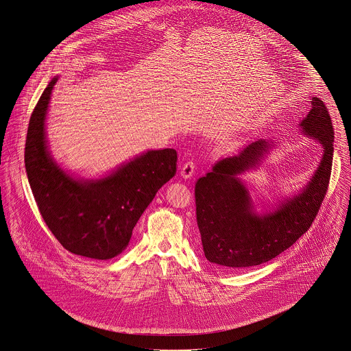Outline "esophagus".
Instances as JSON below:
<instances>
[{
    "instance_id": "esophagus-1",
    "label": "esophagus",
    "mask_w": 351,
    "mask_h": 351,
    "mask_svg": "<svg viewBox=\"0 0 351 351\" xmlns=\"http://www.w3.org/2000/svg\"><path fill=\"white\" fill-rule=\"evenodd\" d=\"M193 172H195V162H191V160L184 162L180 169V175L184 179H189L193 175Z\"/></svg>"
}]
</instances>
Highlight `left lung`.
Here are the masks:
<instances>
[{"label": "left lung", "instance_id": "left-lung-1", "mask_svg": "<svg viewBox=\"0 0 351 351\" xmlns=\"http://www.w3.org/2000/svg\"><path fill=\"white\" fill-rule=\"evenodd\" d=\"M303 135L317 140L324 155L307 186L279 200L269 213L258 214L239 178L256 169L275 141L259 138L238 155L215 162L195 184L196 220L206 258L224 269L266 263L291 247L310 228L328 186L334 131L324 101L313 97L311 109L299 123Z\"/></svg>", "mask_w": 351, "mask_h": 351}]
</instances>
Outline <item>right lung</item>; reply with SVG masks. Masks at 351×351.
I'll list each match as a JSON object with an SVG mask.
<instances>
[{"mask_svg": "<svg viewBox=\"0 0 351 351\" xmlns=\"http://www.w3.org/2000/svg\"><path fill=\"white\" fill-rule=\"evenodd\" d=\"M54 77L27 127L25 168L40 214L56 239L75 255L107 261L121 254L141 214L176 173L172 148L147 151L100 179H77L48 149L45 119Z\"/></svg>", "mask_w": 351, "mask_h": 351, "instance_id": "obj_1", "label": "right lung"}]
</instances>
